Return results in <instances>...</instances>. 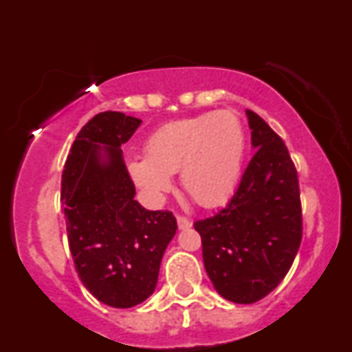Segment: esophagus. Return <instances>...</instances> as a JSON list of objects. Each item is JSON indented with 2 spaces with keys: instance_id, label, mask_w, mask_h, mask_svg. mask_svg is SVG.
Returning <instances> with one entry per match:
<instances>
[{
  "instance_id": "1",
  "label": "esophagus",
  "mask_w": 352,
  "mask_h": 352,
  "mask_svg": "<svg viewBox=\"0 0 352 352\" xmlns=\"http://www.w3.org/2000/svg\"><path fill=\"white\" fill-rule=\"evenodd\" d=\"M177 223H179V228L180 230H185V228L192 227V220H188V218L184 217V215L177 217Z\"/></svg>"
}]
</instances>
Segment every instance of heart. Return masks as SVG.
Wrapping results in <instances>:
<instances>
[{"instance_id": "obj_1", "label": "heart", "mask_w": 352, "mask_h": 352, "mask_svg": "<svg viewBox=\"0 0 352 352\" xmlns=\"http://www.w3.org/2000/svg\"><path fill=\"white\" fill-rule=\"evenodd\" d=\"M245 153V131L230 111L173 120L145 140V157L129 159L132 180L159 199L180 172L185 192L201 207L221 205L235 190Z\"/></svg>"}]
</instances>
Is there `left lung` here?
<instances>
[{
    "instance_id": "1",
    "label": "left lung",
    "mask_w": 352,
    "mask_h": 352,
    "mask_svg": "<svg viewBox=\"0 0 352 352\" xmlns=\"http://www.w3.org/2000/svg\"><path fill=\"white\" fill-rule=\"evenodd\" d=\"M254 155L228 205L193 223L208 278L225 300L252 305L272 293L301 245L300 182L281 137L246 109Z\"/></svg>"
}]
</instances>
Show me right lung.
<instances>
[{
  "instance_id": "obj_1",
  "label": "right lung",
  "mask_w": 352,
  "mask_h": 352,
  "mask_svg": "<svg viewBox=\"0 0 352 352\" xmlns=\"http://www.w3.org/2000/svg\"><path fill=\"white\" fill-rule=\"evenodd\" d=\"M142 120L106 111L72 144L60 180V204L76 272L87 292L112 308H132L153 293L160 261L175 235L168 210H145L120 145Z\"/></svg>"
}]
</instances>
